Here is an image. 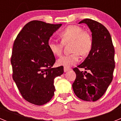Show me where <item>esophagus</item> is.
Segmentation results:
<instances>
[{
    "instance_id": "34e87169",
    "label": "esophagus",
    "mask_w": 121,
    "mask_h": 121,
    "mask_svg": "<svg viewBox=\"0 0 121 121\" xmlns=\"http://www.w3.org/2000/svg\"><path fill=\"white\" fill-rule=\"evenodd\" d=\"M71 70V68H68V67H64V72H67V71H69V70Z\"/></svg>"
}]
</instances>
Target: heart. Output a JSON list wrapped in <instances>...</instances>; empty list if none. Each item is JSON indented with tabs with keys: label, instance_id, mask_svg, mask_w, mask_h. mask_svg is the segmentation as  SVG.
I'll return each instance as SVG.
<instances>
[{
	"label": "heart",
	"instance_id": "b5f03b06",
	"mask_svg": "<svg viewBox=\"0 0 121 121\" xmlns=\"http://www.w3.org/2000/svg\"><path fill=\"white\" fill-rule=\"evenodd\" d=\"M61 42L50 40L48 43L49 50L54 55L60 56L63 52V43L71 42V54L64 56L57 60L59 65L70 67L79 62L81 55L86 56L90 53L93 48V40L90 33L84 31L82 27L70 25L59 33Z\"/></svg>",
	"mask_w": 121,
	"mask_h": 121
}]
</instances>
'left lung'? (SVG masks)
Wrapping results in <instances>:
<instances>
[{
    "instance_id": "left-lung-1",
    "label": "left lung",
    "mask_w": 121,
    "mask_h": 121,
    "mask_svg": "<svg viewBox=\"0 0 121 121\" xmlns=\"http://www.w3.org/2000/svg\"><path fill=\"white\" fill-rule=\"evenodd\" d=\"M81 23H85L90 29L93 45L85 60L73 69L76 74L73 89L79 99L96 101L103 96L113 80L115 48L110 33L103 25L90 19H84ZM79 68L89 72H81Z\"/></svg>"
}]
</instances>
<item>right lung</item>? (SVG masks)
I'll list each match as a JSON object with an SVG mask.
<instances>
[{
	"instance_id": "right-lung-1",
	"label": "right lung",
	"mask_w": 121,
	"mask_h": 121,
	"mask_svg": "<svg viewBox=\"0 0 121 121\" xmlns=\"http://www.w3.org/2000/svg\"><path fill=\"white\" fill-rule=\"evenodd\" d=\"M62 24L32 21L19 32L13 47L11 63L13 78L26 101L42 105L53 98L54 80L64 73V67L52 68L56 62L49 50L50 37Z\"/></svg>"
}]
</instances>
